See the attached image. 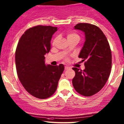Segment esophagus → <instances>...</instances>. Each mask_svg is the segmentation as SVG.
Instances as JSON below:
<instances>
[{
	"instance_id": "1",
	"label": "esophagus",
	"mask_w": 124,
	"mask_h": 124,
	"mask_svg": "<svg viewBox=\"0 0 124 124\" xmlns=\"http://www.w3.org/2000/svg\"><path fill=\"white\" fill-rule=\"evenodd\" d=\"M64 68H65V70H69V69H70V67H68V66H65Z\"/></svg>"
}]
</instances>
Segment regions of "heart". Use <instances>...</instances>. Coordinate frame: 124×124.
<instances>
[{
    "label": "heart",
    "mask_w": 124,
    "mask_h": 124,
    "mask_svg": "<svg viewBox=\"0 0 124 124\" xmlns=\"http://www.w3.org/2000/svg\"><path fill=\"white\" fill-rule=\"evenodd\" d=\"M67 39H72V38H78L79 39V35L77 34V33L72 32H68L67 33ZM57 38H55L54 39L53 42V44L54 45L55 43H56L57 41Z\"/></svg>",
    "instance_id": "obj_1"
}]
</instances>
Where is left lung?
<instances>
[{
    "label": "left lung",
    "instance_id": "obj_1",
    "mask_svg": "<svg viewBox=\"0 0 124 124\" xmlns=\"http://www.w3.org/2000/svg\"><path fill=\"white\" fill-rule=\"evenodd\" d=\"M75 30L82 31L85 42L78 57L86 60L85 68H72L75 75L72 85L77 92L91 96L99 92L107 82L111 68V52L106 36L99 27L88 23H79Z\"/></svg>",
    "mask_w": 124,
    "mask_h": 124
}]
</instances>
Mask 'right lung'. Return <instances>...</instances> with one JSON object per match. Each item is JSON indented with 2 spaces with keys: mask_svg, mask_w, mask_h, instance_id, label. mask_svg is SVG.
<instances>
[{
  "mask_svg": "<svg viewBox=\"0 0 124 124\" xmlns=\"http://www.w3.org/2000/svg\"><path fill=\"white\" fill-rule=\"evenodd\" d=\"M57 27L38 25L28 29L20 39L16 51V65L20 82L29 93L39 99L54 94L64 70L62 64H45L52 35Z\"/></svg>",
  "mask_w": 124,
  "mask_h": 124,
  "instance_id": "1",
  "label": "right lung"
}]
</instances>
